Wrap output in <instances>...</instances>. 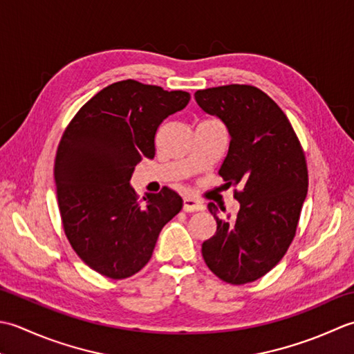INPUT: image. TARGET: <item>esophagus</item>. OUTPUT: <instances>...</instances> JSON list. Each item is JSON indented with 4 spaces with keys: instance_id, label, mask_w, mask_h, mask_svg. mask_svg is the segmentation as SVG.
I'll return each instance as SVG.
<instances>
[{
    "instance_id": "esophagus-1",
    "label": "esophagus",
    "mask_w": 354,
    "mask_h": 354,
    "mask_svg": "<svg viewBox=\"0 0 354 354\" xmlns=\"http://www.w3.org/2000/svg\"><path fill=\"white\" fill-rule=\"evenodd\" d=\"M203 209H205V206L198 203L197 200L189 198V197H186L183 200V211L185 212H197V211H203Z\"/></svg>"
}]
</instances>
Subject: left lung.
<instances>
[{
  "label": "left lung",
  "instance_id": "obj_1",
  "mask_svg": "<svg viewBox=\"0 0 354 354\" xmlns=\"http://www.w3.org/2000/svg\"><path fill=\"white\" fill-rule=\"evenodd\" d=\"M194 96L226 125L230 143L218 174L225 186L241 187L234 217H218V207L207 205L217 232L201 254L220 279L252 283L275 268L297 232L308 186L304 151L283 110L257 86L223 85Z\"/></svg>",
  "mask_w": 354,
  "mask_h": 354
}]
</instances>
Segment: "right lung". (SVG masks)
I'll return each mask as SVG.
<instances>
[{"label": "right lung", "instance_id": "1", "mask_svg": "<svg viewBox=\"0 0 354 354\" xmlns=\"http://www.w3.org/2000/svg\"><path fill=\"white\" fill-rule=\"evenodd\" d=\"M189 99L127 79L93 96L64 131L55 160L62 226L79 258L100 275L139 272L182 209V197L167 186L139 200L129 180L142 158H154L158 125Z\"/></svg>", "mask_w": 354, "mask_h": 354}]
</instances>
